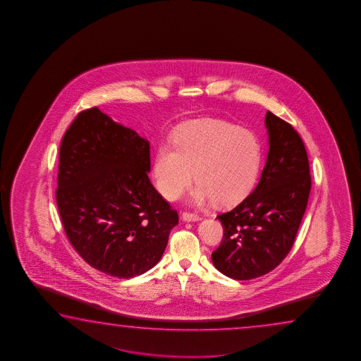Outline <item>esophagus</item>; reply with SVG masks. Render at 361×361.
Here are the masks:
<instances>
[{
  "mask_svg": "<svg viewBox=\"0 0 361 361\" xmlns=\"http://www.w3.org/2000/svg\"><path fill=\"white\" fill-rule=\"evenodd\" d=\"M182 220L185 222H193V221H200L201 217L197 214H190V212H183L182 214Z\"/></svg>",
  "mask_w": 361,
  "mask_h": 361,
  "instance_id": "esophagus-1",
  "label": "esophagus"
}]
</instances>
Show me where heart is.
<instances>
[{"label": "heart", "mask_w": 361, "mask_h": 361, "mask_svg": "<svg viewBox=\"0 0 361 361\" xmlns=\"http://www.w3.org/2000/svg\"><path fill=\"white\" fill-rule=\"evenodd\" d=\"M263 150L257 135L233 123L203 120L179 128L173 147L163 145L155 154L154 183L161 196L173 201L197 187L192 201L206 204L214 200L227 206L250 193L257 183Z\"/></svg>", "instance_id": "heart-1"}]
</instances>
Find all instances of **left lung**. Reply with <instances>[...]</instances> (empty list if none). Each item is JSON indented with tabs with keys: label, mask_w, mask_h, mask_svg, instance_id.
Instances as JSON below:
<instances>
[{
	"label": "left lung",
	"mask_w": 361,
	"mask_h": 361,
	"mask_svg": "<svg viewBox=\"0 0 361 361\" xmlns=\"http://www.w3.org/2000/svg\"><path fill=\"white\" fill-rule=\"evenodd\" d=\"M265 126L269 150L259 183L236 207L217 216L224 240L212 263L236 281L267 274L287 257L311 192L310 163L298 133L270 111Z\"/></svg>",
	"instance_id": "obj_1"
}]
</instances>
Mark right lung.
Instances as JSON below:
<instances>
[{
    "label": "right lung",
    "instance_id": "1",
    "mask_svg": "<svg viewBox=\"0 0 361 361\" xmlns=\"http://www.w3.org/2000/svg\"><path fill=\"white\" fill-rule=\"evenodd\" d=\"M150 144L97 107L61 140L56 204L64 231L94 269L134 278L164 252L178 214L147 177Z\"/></svg>",
    "mask_w": 361,
    "mask_h": 361
}]
</instances>
